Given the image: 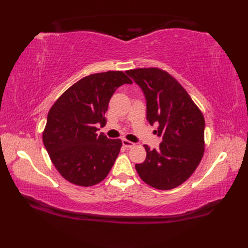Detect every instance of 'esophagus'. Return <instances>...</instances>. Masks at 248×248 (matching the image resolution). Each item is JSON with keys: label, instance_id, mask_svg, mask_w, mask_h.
Masks as SVG:
<instances>
[{"label": "esophagus", "instance_id": "34e87169", "mask_svg": "<svg viewBox=\"0 0 248 248\" xmlns=\"http://www.w3.org/2000/svg\"><path fill=\"white\" fill-rule=\"evenodd\" d=\"M122 144H123V146L125 147V148H131V147H133L134 145V142H132V141H130V140H122Z\"/></svg>", "mask_w": 248, "mask_h": 248}]
</instances>
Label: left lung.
Masks as SVG:
<instances>
[{
  "mask_svg": "<svg viewBox=\"0 0 248 248\" xmlns=\"http://www.w3.org/2000/svg\"><path fill=\"white\" fill-rule=\"evenodd\" d=\"M147 99V120L158 123L162 137L158 149L145 145V161L136 164L140 179L160 190L184 183L200 164L205 152V119L181 84L157 67L127 70Z\"/></svg>",
  "mask_w": 248,
  "mask_h": 248,
  "instance_id": "1",
  "label": "left lung"
}]
</instances>
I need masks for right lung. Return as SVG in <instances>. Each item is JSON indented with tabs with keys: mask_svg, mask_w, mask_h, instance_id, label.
<instances>
[{
	"mask_svg": "<svg viewBox=\"0 0 248 248\" xmlns=\"http://www.w3.org/2000/svg\"><path fill=\"white\" fill-rule=\"evenodd\" d=\"M132 80L123 71L82 78L59 97L48 111L43 144L57 170L67 181L89 187L106 179L122 140L97 134L107 124L106 112L116 90Z\"/></svg>",
	"mask_w": 248,
	"mask_h": 248,
	"instance_id": "add662e5",
	"label": "right lung"
}]
</instances>
